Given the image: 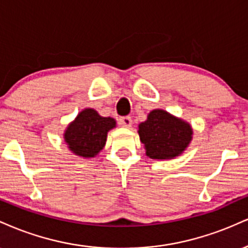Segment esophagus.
<instances>
[{
	"label": "esophagus",
	"mask_w": 248,
	"mask_h": 248,
	"mask_svg": "<svg viewBox=\"0 0 248 248\" xmlns=\"http://www.w3.org/2000/svg\"><path fill=\"white\" fill-rule=\"evenodd\" d=\"M119 124L122 125L123 127H131V125H132V119L129 116H126V117H122L119 119Z\"/></svg>",
	"instance_id": "1"
}]
</instances>
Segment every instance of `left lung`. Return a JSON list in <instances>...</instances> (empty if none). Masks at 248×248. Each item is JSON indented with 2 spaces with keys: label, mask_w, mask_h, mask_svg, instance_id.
Returning a JSON list of instances; mask_svg holds the SVG:
<instances>
[{
  "label": "left lung",
  "mask_w": 248,
  "mask_h": 248,
  "mask_svg": "<svg viewBox=\"0 0 248 248\" xmlns=\"http://www.w3.org/2000/svg\"><path fill=\"white\" fill-rule=\"evenodd\" d=\"M193 127L188 122L162 109H154L138 125V135L146 155L155 160L180 156L193 140Z\"/></svg>",
  "instance_id": "8db88e82"
}]
</instances>
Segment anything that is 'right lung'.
<instances>
[{"label": "right lung", "instance_id": "right-lung-1", "mask_svg": "<svg viewBox=\"0 0 248 248\" xmlns=\"http://www.w3.org/2000/svg\"><path fill=\"white\" fill-rule=\"evenodd\" d=\"M113 127L115 119L103 117L93 108H86L67 125L63 139L73 154L84 159L95 158L106 146L108 132Z\"/></svg>", "mask_w": 248, "mask_h": 248}]
</instances>
